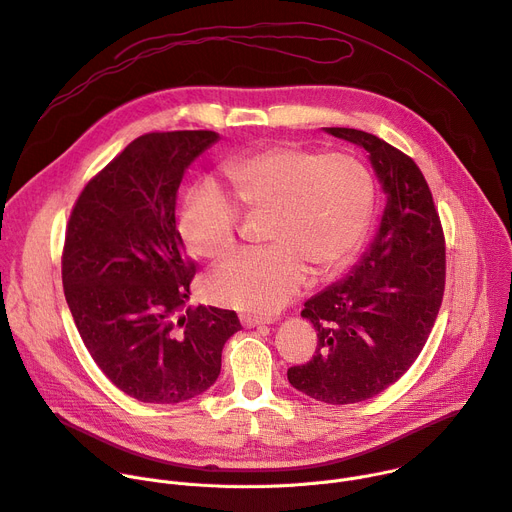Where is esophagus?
Returning a JSON list of instances; mask_svg holds the SVG:
<instances>
[{"label":"esophagus","mask_w":512,"mask_h":512,"mask_svg":"<svg viewBox=\"0 0 512 512\" xmlns=\"http://www.w3.org/2000/svg\"><path fill=\"white\" fill-rule=\"evenodd\" d=\"M241 322L245 329H253V327H261V324H269V320H263L259 316H251V314H243Z\"/></svg>","instance_id":"obj_1"}]
</instances>
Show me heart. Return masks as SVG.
Here are the masks:
<instances>
[{
    "mask_svg": "<svg viewBox=\"0 0 512 512\" xmlns=\"http://www.w3.org/2000/svg\"><path fill=\"white\" fill-rule=\"evenodd\" d=\"M230 198L212 183L196 185L179 212V232L196 255L218 259L235 249L239 210L263 218L265 249L243 251L206 280L216 304L269 316L308 284L310 269L331 275L361 247L374 214L376 183L351 153L320 155L273 145L224 163Z\"/></svg>",
    "mask_w": 512,
    "mask_h": 512,
    "instance_id": "obj_1",
    "label": "heart"
}]
</instances>
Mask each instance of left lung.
Returning a JSON list of instances; mask_svg holds the SVG:
<instances>
[{
  "mask_svg": "<svg viewBox=\"0 0 512 512\" xmlns=\"http://www.w3.org/2000/svg\"><path fill=\"white\" fill-rule=\"evenodd\" d=\"M361 147L386 206L367 253L343 280L304 302L316 351L288 369L290 384L327 404H353L384 392L423 351L445 290V239L429 185L416 163L382 138L355 128H324Z\"/></svg>",
  "mask_w": 512,
  "mask_h": 512,
  "instance_id": "1",
  "label": "left lung"
}]
</instances>
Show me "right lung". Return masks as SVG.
<instances>
[{"mask_svg": "<svg viewBox=\"0 0 512 512\" xmlns=\"http://www.w3.org/2000/svg\"><path fill=\"white\" fill-rule=\"evenodd\" d=\"M218 138L138 136L85 185L67 224L63 288L75 327L104 376L138 402L206 392L241 331L235 310L185 308L196 267L175 226L183 173Z\"/></svg>", "mask_w": 512, "mask_h": 512, "instance_id": "1", "label": "right lung"}]
</instances>
